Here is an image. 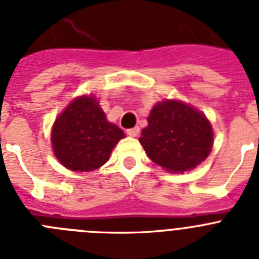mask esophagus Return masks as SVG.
<instances>
[{"label": "esophagus", "instance_id": "obj_1", "mask_svg": "<svg viewBox=\"0 0 259 259\" xmlns=\"http://www.w3.org/2000/svg\"><path fill=\"white\" fill-rule=\"evenodd\" d=\"M139 134H140V128L139 127H134V128H130V130H127L128 136L135 137V136H137Z\"/></svg>", "mask_w": 259, "mask_h": 259}]
</instances>
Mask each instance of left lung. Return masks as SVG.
I'll return each instance as SVG.
<instances>
[{
  "mask_svg": "<svg viewBox=\"0 0 259 259\" xmlns=\"http://www.w3.org/2000/svg\"><path fill=\"white\" fill-rule=\"evenodd\" d=\"M154 163L168 172H185L203 162L212 148L214 134L207 118L178 100L158 102L139 139Z\"/></svg>",
  "mask_w": 259,
  "mask_h": 259,
  "instance_id": "8db88e82",
  "label": "left lung"
}]
</instances>
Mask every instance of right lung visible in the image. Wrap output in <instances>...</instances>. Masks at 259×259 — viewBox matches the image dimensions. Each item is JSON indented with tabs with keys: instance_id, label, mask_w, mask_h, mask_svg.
<instances>
[{
	"instance_id": "right-lung-1",
	"label": "right lung",
	"mask_w": 259,
	"mask_h": 259,
	"mask_svg": "<svg viewBox=\"0 0 259 259\" xmlns=\"http://www.w3.org/2000/svg\"><path fill=\"white\" fill-rule=\"evenodd\" d=\"M124 132L107 122L93 96L75 98L56 119L52 145L57 159L71 171L97 170L109 159Z\"/></svg>"
}]
</instances>
